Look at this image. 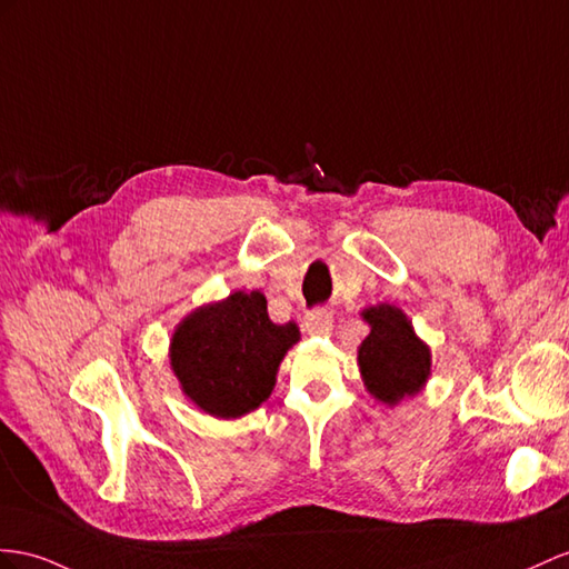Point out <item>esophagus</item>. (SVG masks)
Segmentation results:
<instances>
[{"label": "esophagus", "mask_w": 569, "mask_h": 569, "mask_svg": "<svg viewBox=\"0 0 569 569\" xmlns=\"http://www.w3.org/2000/svg\"><path fill=\"white\" fill-rule=\"evenodd\" d=\"M302 322H305V329H308L310 333L327 331V329L331 327V312H329V310H322V308L310 310L308 315H305Z\"/></svg>", "instance_id": "1"}]
</instances>
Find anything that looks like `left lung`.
Here are the masks:
<instances>
[{"label": "left lung", "mask_w": 569, "mask_h": 569, "mask_svg": "<svg viewBox=\"0 0 569 569\" xmlns=\"http://www.w3.org/2000/svg\"><path fill=\"white\" fill-rule=\"evenodd\" d=\"M362 317L370 325V337L360 346L358 362L370 395L389 406L416 395L430 375L428 346L395 305H377Z\"/></svg>", "instance_id": "obj_1"}]
</instances>
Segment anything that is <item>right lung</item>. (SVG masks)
Segmentation results:
<instances>
[{
    "mask_svg": "<svg viewBox=\"0 0 569 569\" xmlns=\"http://www.w3.org/2000/svg\"><path fill=\"white\" fill-rule=\"evenodd\" d=\"M300 339L293 322L273 325L257 290L189 315L170 343V362L184 395L216 418H240L267 401L276 370Z\"/></svg>",
    "mask_w": 569,
    "mask_h": 569,
    "instance_id": "obj_1",
    "label": "right lung"
}]
</instances>
